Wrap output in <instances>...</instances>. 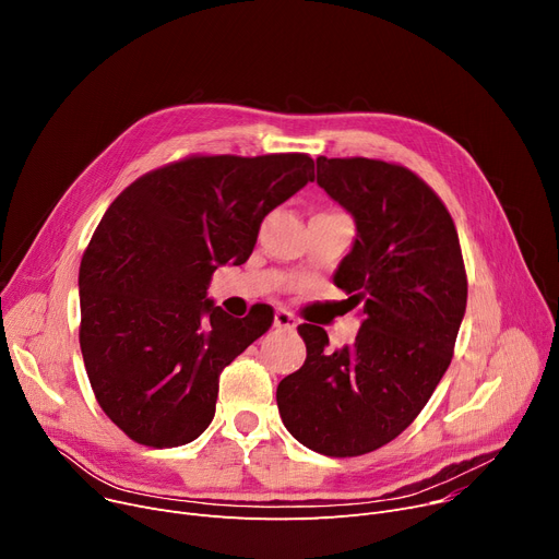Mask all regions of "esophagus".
Here are the masks:
<instances>
[{"label": "esophagus", "instance_id": "34e87169", "mask_svg": "<svg viewBox=\"0 0 559 559\" xmlns=\"http://www.w3.org/2000/svg\"><path fill=\"white\" fill-rule=\"evenodd\" d=\"M297 324H299V321L295 319V314H292V312H287L285 308H278V310L274 312V326H276V329H285V331H295V329H297Z\"/></svg>", "mask_w": 559, "mask_h": 559}]
</instances>
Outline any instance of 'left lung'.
Instances as JSON below:
<instances>
[{
    "mask_svg": "<svg viewBox=\"0 0 559 559\" xmlns=\"http://www.w3.org/2000/svg\"><path fill=\"white\" fill-rule=\"evenodd\" d=\"M317 183L356 222L333 281L365 319L337 350L324 329L301 324L308 356L281 380L276 403L304 447L354 457L392 442L432 396L466 310V272L447 205L415 171L319 156Z\"/></svg>",
    "mask_w": 559,
    "mask_h": 559,
    "instance_id": "obj_1",
    "label": "left lung"
}]
</instances>
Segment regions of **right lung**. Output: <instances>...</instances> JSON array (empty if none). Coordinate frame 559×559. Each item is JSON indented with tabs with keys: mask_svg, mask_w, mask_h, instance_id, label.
I'll use <instances>...</instances> for the list:
<instances>
[{
	"mask_svg": "<svg viewBox=\"0 0 559 559\" xmlns=\"http://www.w3.org/2000/svg\"><path fill=\"white\" fill-rule=\"evenodd\" d=\"M312 179L308 154L190 156L110 203L81 258L79 342L97 403L133 442L183 447L209 428L219 373L274 321L215 306L213 272L247 262L264 215Z\"/></svg>",
	"mask_w": 559,
	"mask_h": 559,
	"instance_id": "obj_1",
	"label": "right lung"
}]
</instances>
